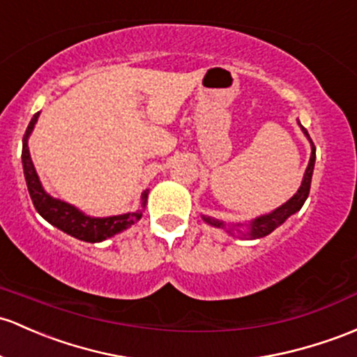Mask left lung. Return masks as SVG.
<instances>
[{"instance_id":"obj_1","label":"left lung","mask_w":357,"mask_h":357,"mask_svg":"<svg viewBox=\"0 0 357 357\" xmlns=\"http://www.w3.org/2000/svg\"><path fill=\"white\" fill-rule=\"evenodd\" d=\"M303 134H305L306 137H308L310 144H312V155H310V162H308V167H306L305 170V175H303V182H301V187L298 189V192L293 195V197L289 199V201L284 202L282 206H279L278 209H274L272 213L269 214H262V216L255 218L254 221H250V225H248V229L247 233H241L243 236H247V238H262V236H267L269 233L274 231L278 226H281L287 218L291 216V214L298 213V211L301 209V206L305 204L306 197H308L310 194V185H312V175H313V168H315V144H313L312 137H310L308 131H306L305 128L300 124ZM202 220L206 221V223L214 226V228H221V229H226L228 233H233V228L229 226L228 223H225V221H220V220H214V218H206L202 216ZM236 226H241V225H236Z\"/></svg>"}]
</instances>
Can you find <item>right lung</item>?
<instances>
[{"label":"right lung","mask_w":357,"mask_h":357,"mask_svg":"<svg viewBox=\"0 0 357 357\" xmlns=\"http://www.w3.org/2000/svg\"><path fill=\"white\" fill-rule=\"evenodd\" d=\"M37 119H39V112L32 117L29 128H26L24 136V148H22V163H24L26 187H29L30 199H32L37 213L52 226L59 228L61 231L68 233V235L75 236L78 240L90 241V243H97V241L110 238V236L131 228V225L137 223L141 216H143L144 206H146L149 192L148 189L141 194V209H137L136 213H126L109 218H90L78 208H75V206L59 201V199H54L52 195L45 192L29 151V137Z\"/></svg>","instance_id":"right-lung-1"}]
</instances>
